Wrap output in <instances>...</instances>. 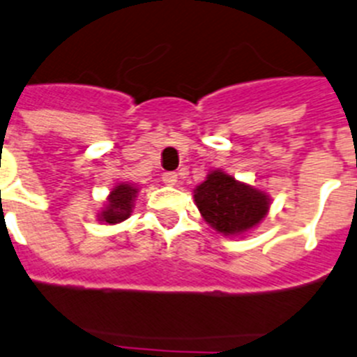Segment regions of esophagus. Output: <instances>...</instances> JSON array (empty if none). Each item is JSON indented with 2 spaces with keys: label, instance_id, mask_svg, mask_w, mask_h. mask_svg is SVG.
Instances as JSON below:
<instances>
[{
  "label": "esophagus",
  "instance_id": "esophagus-1",
  "mask_svg": "<svg viewBox=\"0 0 357 357\" xmlns=\"http://www.w3.org/2000/svg\"><path fill=\"white\" fill-rule=\"evenodd\" d=\"M162 181L169 186H174L176 183H178V174H176V172H165V174L162 176Z\"/></svg>",
  "mask_w": 357,
  "mask_h": 357
}]
</instances>
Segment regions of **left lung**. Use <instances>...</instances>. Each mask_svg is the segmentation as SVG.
Instances as JSON below:
<instances>
[{
    "mask_svg": "<svg viewBox=\"0 0 357 357\" xmlns=\"http://www.w3.org/2000/svg\"><path fill=\"white\" fill-rule=\"evenodd\" d=\"M194 201L206 224L224 236H243L255 229L271 204L266 192L220 169L209 172L194 190Z\"/></svg>",
    "mask_w": 357,
    "mask_h": 357,
    "instance_id": "8db88e82",
    "label": "left lung"
}]
</instances>
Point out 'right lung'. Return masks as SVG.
<instances>
[{"label":"right lung","instance_id":"right-lung-1","mask_svg":"<svg viewBox=\"0 0 357 357\" xmlns=\"http://www.w3.org/2000/svg\"><path fill=\"white\" fill-rule=\"evenodd\" d=\"M139 194V186L133 185V183H118L114 188L111 190L105 206L102 208V211L98 213L100 222H105L109 225H114L123 222V220L128 218L132 215L133 202Z\"/></svg>","mask_w":357,"mask_h":357}]
</instances>
